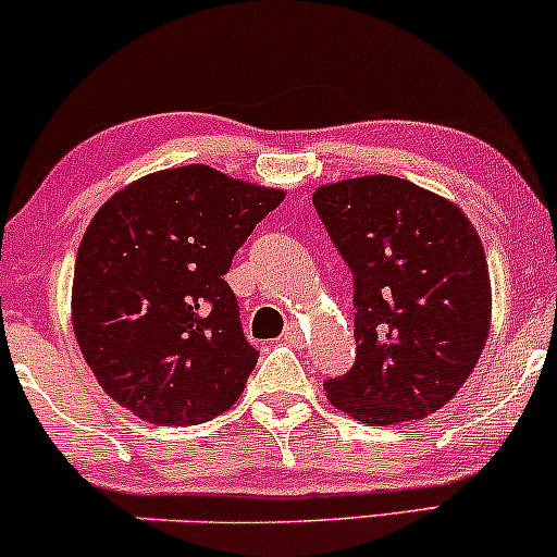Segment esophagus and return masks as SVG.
<instances>
[{
	"label": "esophagus",
	"mask_w": 557,
	"mask_h": 557,
	"mask_svg": "<svg viewBox=\"0 0 557 557\" xmlns=\"http://www.w3.org/2000/svg\"><path fill=\"white\" fill-rule=\"evenodd\" d=\"M283 337H285V343L296 345V348H298L300 343H304V332H300V327H298L296 322H290V324H287L285 332H283Z\"/></svg>",
	"instance_id": "34e87169"
}]
</instances>
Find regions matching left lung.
<instances>
[{
  "label": "left lung",
  "instance_id": "8db88e82",
  "mask_svg": "<svg viewBox=\"0 0 557 557\" xmlns=\"http://www.w3.org/2000/svg\"><path fill=\"white\" fill-rule=\"evenodd\" d=\"M314 209L354 274L356 361L324 382L363 424L424 419L474 372L490 335V272L474 225L393 175L322 185Z\"/></svg>",
  "mask_w": 557,
  "mask_h": 557
}]
</instances>
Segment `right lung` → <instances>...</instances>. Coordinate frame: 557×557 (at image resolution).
<instances>
[{"mask_svg": "<svg viewBox=\"0 0 557 557\" xmlns=\"http://www.w3.org/2000/svg\"><path fill=\"white\" fill-rule=\"evenodd\" d=\"M283 198L188 164L140 177L96 212L75 259L73 327L110 398L168 426L240 398L259 350L225 274Z\"/></svg>", "mask_w": 557, "mask_h": 557, "instance_id": "obj_1", "label": "right lung"}]
</instances>
